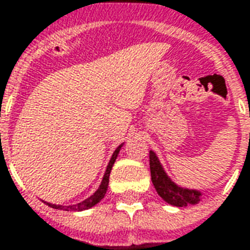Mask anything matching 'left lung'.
Segmentation results:
<instances>
[{
	"instance_id": "obj_1",
	"label": "left lung",
	"mask_w": 250,
	"mask_h": 250,
	"mask_svg": "<svg viewBox=\"0 0 250 250\" xmlns=\"http://www.w3.org/2000/svg\"><path fill=\"white\" fill-rule=\"evenodd\" d=\"M149 164H150V176L152 183L157 190L158 196L164 201L170 204L173 207L184 208L188 205H196L201 201V192L194 189L181 188L173 183L164 170L163 165L158 161L156 153L149 152Z\"/></svg>"
}]
</instances>
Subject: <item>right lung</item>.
<instances>
[{"mask_svg":"<svg viewBox=\"0 0 250 250\" xmlns=\"http://www.w3.org/2000/svg\"><path fill=\"white\" fill-rule=\"evenodd\" d=\"M123 146V144L120 145V146L114 150L113 153L112 158H110V161L107 164V167L106 170H105V174H104V178H103V183L100 185L97 190L94 192V194H92L90 197L86 198V200H83V202H78L76 205H69V207H62V205H56V204H49V202H45L46 205L49 207L54 208V209H63V210H73V212H80V210H86L89 208L94 207L96 204L101 201L104 198V196L106 194V190H107V184H109V176H110V170H112L113 167V164L116 161V158H117L118 153H120V149Z\"/></svg>","mask_w":250,"mask_h":250,"instance_id":"1","label":"right lung"}]
</instances>
